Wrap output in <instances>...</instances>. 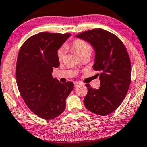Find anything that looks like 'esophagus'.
<instances>
[{"instance_id":"34e87169","label":"esophagus","mask_w":147,"mask_h":147,"mask_svg":"<svg viewBox=\"0 0 147 147\" xmlns=\"http://www.w3.org/2000/svg\"><path fill=\"white\" fill-rule=\"evenodd\" d=\"M81 85H82V83H79V82H75V83H74V85H75L76 87H78V86Z\"/></svg>"}]
</instances>
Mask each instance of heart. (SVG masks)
<instances>
[{
	"instance_id": "b5f03b06",
	"label": "heart",
	"mask_w": 147,
	"mask_h": 147,
	"mask_svg": "<svg viewBox=\"0 0 147 147\" xmlns=\"http://www.w3.org/2000/svg\"><path fill=\"white\" fill-rule=\"evenodd\" d=\"M71 48L76 52L79 57L86 54L90 55L92 51V47L88 44L82 40H76L71 44ZM57 56L59 60H62L64 56V51L62 49H59L57 52Z\"/></svg>"
}]
</instances>
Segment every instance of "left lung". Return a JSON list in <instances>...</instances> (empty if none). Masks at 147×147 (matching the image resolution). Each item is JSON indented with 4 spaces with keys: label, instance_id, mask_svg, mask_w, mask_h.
Masks as SVG:
<instances>
[{
    "label": "left lung",
    "instance_id": "1",
    "mask_svg": "<svg viewBox=\"0 0 147 147\" xmlns=\"http://www.w3.org/2000/svg\"><path fill=\"white\" fill-rule=\"evenodd\" d=\"M75 37L89 43L93 47V68L101 72L98 89L86 84L88 92L84 104L96 115H109L121 104L130 85L131 68L128 52L119 38L102 28L85 31Z\"/></svg>",
    "mask_w": 147,
    "mask_h": 147
}]
</instances>
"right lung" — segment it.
I'll use <instances>...</instances> for the list:
<instances>
[{"label":"right lung","instance_id":"1","mask_svg":"<svg viewBox=\"0 0 147 147\" xmlns=\"http://www.w3.org/2000/svg\"><path fill=\"white\" fill-rule=\"evenodd\" d=\"M71 34L40 32L26 40L20 48L16 77L21 97L37 116L51 120L66 108V99L74 87L61 83L52 72L59 66L57 51Z\"/></svg>","mask_w":147,"mask_h":147}]
</instances>
